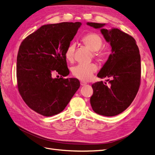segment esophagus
I'll list each match as a JSON object with an SVG mask.
<instances>
[{
    "mask_svg": "<svg viewBox=\"0 0 155 155\" xmlns=\"http://www.w3.org/2000/svg\"><path fill=\"white\" fill-rule=\"evenodd\" d=\"M80 84H81V86H84V85H86L87 83L84 82V81H81V82H80Z\"/></svg>",
    "mask_w": 155,
    "mask_h": 155,
    "instance_id": "34e87169",
    "label": "esophagus"
}]
</instances>
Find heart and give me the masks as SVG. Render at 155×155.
Segmentation results:
<instances>
[{"instance_id": "b5f03b06", "label": "heart", "mask_w": 155, "mask_h": 155, "mask_svg": "<svg viewBox=\"0 0 155 155\" xmlns=\"http://www.w3.org/2000/svg\"><path fill=\"white\" fill-rule=\"evenodd\" d=\"M82 42L87 48L94 51V58L100 62L104 61L107 56V52L104 50H100L103 45V41L99 35L94 33H90L83 37ZM74 44H70L65 51V58L70 62H72L74 60ZM97 65L94 63L78 64L71 69L74 77L84 81L91 79L92 75L97 71Z\"/></svg>"}]
</instances>
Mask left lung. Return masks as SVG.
Returning a JSON list of instances; mask_svg holds the SVG:
<instances>
[{
    "label": "left lung",
    "instance_id": "8db88e82",
    "mask_svg": "<svg viewBox=\"0 0 155 155\" xmlns=\"http://www.w3.org/2000/svg\"><path fill=\"white\" fill-rule=\"evenodd\" d=\"M94 28H101L112 53L97 74L106 82L92 85L91 105L96 113L105 116L118 115L127 109L137 94L140 85L141 61L137 42L132 36L117 28H103L105 24L87 22Z\"/></svg>",
    "mask_w": 155,
    "mask_h": 155
}]
</instances>
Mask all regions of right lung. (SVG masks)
I'll use <instances>...</instances> for the list:
<instances>
[{
  "label": "right lung",
  "mask_w": 155,
  "mask_h": 155,
  "mask_svg": "<svg viewBox=\"0 0 155 155\" xmlns=\"http://www.w3.org/2000/svg\"><path fill=\"white\" fill-rule=\"evenodd\" d=\"M81 25L79 22L43 25L20 45L17 58L18 90L26 104L39 114L60 113L80 87L78 79L61 77L68 75L64 53ZM54 73L61 78H53Z\"/></svg>",
  "instance_id": "1"
}]
</instances>
